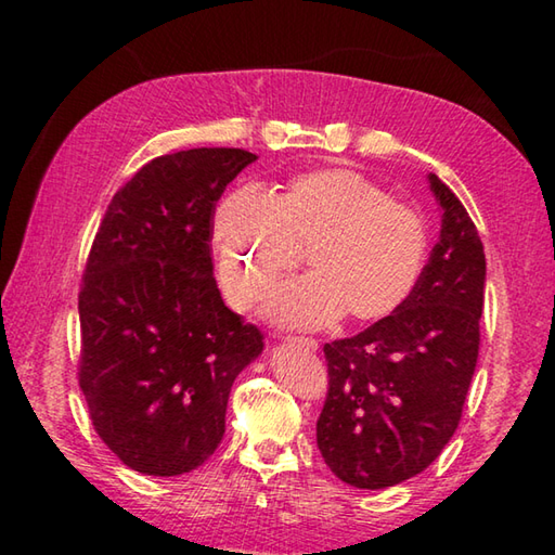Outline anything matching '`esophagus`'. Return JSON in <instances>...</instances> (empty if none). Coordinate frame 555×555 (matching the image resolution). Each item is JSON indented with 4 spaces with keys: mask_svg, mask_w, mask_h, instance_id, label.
Instances as JSON below:
<instances>
[{
    "mask_svg": "<svg viewBox=\"0 0 555 555\" xmlns=\"http://www.w3.org/2000/svg\"><path fill=\"white\" fill-rule=\"evenodd\" d=\"M294 343L300 345V347H306V350H318L315 337H304V335H300V337H294Z\"/></svg>",
    "mask_w": 555,
    "mask_h": 555,
    "instance_id": "34e87169",
    "label": "esophagus"
}]
</instances>
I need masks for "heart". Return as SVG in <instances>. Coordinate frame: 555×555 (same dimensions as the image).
<instances>
[{
    "mask_svg": "<svg viewBox=\"0 0 555 555\" xmlns=\"http://www.w3.org/2000/svg\"><path fill=\"white\" fill-rule=\"evenodd\" d=\"M218 279L232 306L251 308L308 249L313 271L281 286L267 315L321 327L350 313L379 321L406 304L426 264L424 215L350 168L296 176L284 191L240 188L212 220Z\"/></svg>",
    "mask_w": 555,
    "mask_h": 555,
    "instance_id": "1",
    "label": "heart"
}]
</instances>
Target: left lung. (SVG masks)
Here are the masks:
<instances>
[{"label": "left lung", "mask_w": 555, "mask_h": 555, "mask_svg": "<svg viewBox=\"0 0 555 555\" xmlns=\"http://www.w3.org/2000/svg\"><path fill=\"white\" fill-rule=\"evenodd\" d=\"M440 240L399 311L325 343L318 450L343 482L384 490L424 473L453 438L480 352L485 249L463 203L428 173Z\"/></svg>", "instance_id": "8db88e82"}]
</instances>
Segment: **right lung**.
<instances>
[{
	"label": "right lung",
	"instance_id": "1",
	"mask_svg": "<svg viewBox=\"0 0 555 555\" xmlns=\"http://www.w3.org/2000/svg\"><path fill=\"white\" fill-rule=\"evenodd\" d=\"M257 162L244 149L158 156L119 188L78 296V379L98 436L127 467L173 477L224 436L232 382L264 350L212 276V215Z\"/></svg>",
	"mask_w": 555,
	"mask_h": 555
}]
</instances>
